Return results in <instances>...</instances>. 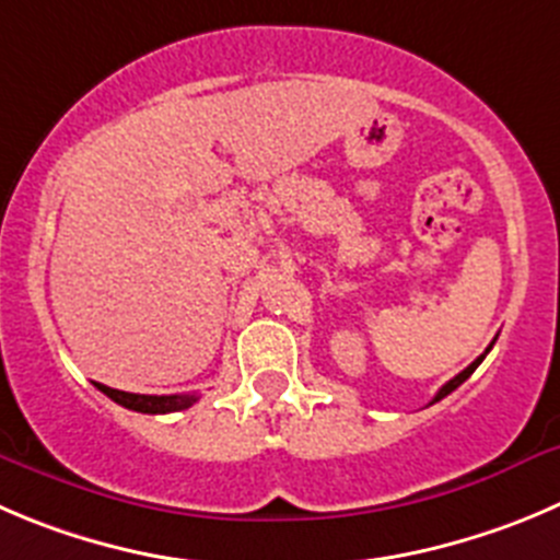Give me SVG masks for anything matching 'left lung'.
<instances>
[{"mask_svg": "<svg viewBox=\"0 0 560 560\" xmlns=\"http://www.w3.org/2000/svg\"><path fill=\"white\" fill-rule=\"evenodd\" d=\"M489 349H492V343H489ZM489 349H487V351H483V354H481V357H478L476 363H470V365H467V369H465V371H462V374H456V376H454V380H451V382H448V385H443V387H440V390H436V396H434V401H440V398H445V396H448V393H454V390H456V387H459V385H462V382H465V380H470V374H472V371H476V369H478V365H481V360H483V357H487V354H489ZM434 401H431V404H434Z\"/></svg>", "mask_w": 560, "mask_h": 560, "instance_id": "8db88e82", "label": "left lung"}]
</instances>
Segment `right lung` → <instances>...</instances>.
Masks as SVG:
<instances>
[{
    "mask_svg": "<svg viewBox=\"0 0 560 560\" xmlns=\"http://www.w3.org/2000/svg\"><path fill=\"white\" fill-rule=\"evenodd\" d=\"M104 396H109L112 401L120 404L126 409H135V412L145 415H164V412H180V409H189L197 401V396H140V393H126L115 390V387H106L101 382H95Z\"/></svg>",
    "mask_w": 560,
    "mask_h": 560,
    "instance_id": "obj_1",
    "label": "right lung"
}]
</instances>
